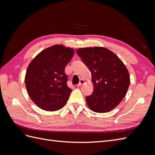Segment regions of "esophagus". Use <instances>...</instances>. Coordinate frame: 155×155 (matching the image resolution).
Wrapping results in <instances>:
<instances>
[{
    "instance_id": "34e87169",
    "label": "esophagus",
    "mask_w": 155,
    "mask_h": 155,
    "mask_svg": "<svg viewBox=\"0 0 155 155\" xmlns=\"http://www.w3.org/2000/svg\"><path fill=\"white\" fill-rule=\"evenodd\" d=\"M84 83H85V80H83V79H81V80L79 81V83L78 85H77V87H81V85H83Z\"/></svg>"
}]
</instances>
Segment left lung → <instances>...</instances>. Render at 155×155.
Wrapping results in <instances>:
<instances>
[{"label": "left lung", "instance_id": "left-lung-1", "mask_svg": "<svg viewBox=\"0 0 155 155\" xmlns=\"http://www.w3.org/2000/svg\"><path fill=\"white\" fill-rule=\"evenodd\" d=\"M76 53L92 74L94 92L86 97L89 109L98 113L114 109L125 96L130 85L125 65L114 52L104 47L81 48Z\"/></svg>", "mask_w": 155, "mask_h": 155}]
</instances>
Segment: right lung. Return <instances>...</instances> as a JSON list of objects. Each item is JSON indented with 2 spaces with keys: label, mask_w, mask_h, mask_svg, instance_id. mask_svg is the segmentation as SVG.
<instances>
[{
  "label": "right lung",
  "mask_w": 155,
  "mask_h": 155,
  "mask_svg": "<svg viewBox=\"0 0 155 155\" xmlns=\"http://www.w3.org/2000/svg\"><path fill=\"white\" fill-rule=\"evenodd\" d=\"M74 54V49L55 45L41 51L29 64L26 88L31 100L41 109L55 111L66 104L72 90L67 86L64 68Z\"/></svg>",
  "instance_id": "add662e5"
}]
</instances>
